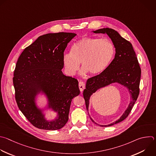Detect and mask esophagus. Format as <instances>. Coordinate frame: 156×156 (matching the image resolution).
Returning a JSON list of instances; mask_svg holds the SVG:
<instances>
[{
    "instance_id": "obj_1",
    "label": "esophagus",
    "mask_w": 156,
    "mask_h": 156,
    "mask_svg": "<svg viewBox=\"0 0 156 156\" xmlns=\"http://www.w3.org/2000/svg\"><path fill=\"white\" fill-rule=\"evenodd\" d=\"M78 86H79V89H80V91L83 92V90L85 89V83L84 82L80 81V82H79Z\"/></svg>"
}]
</instances>
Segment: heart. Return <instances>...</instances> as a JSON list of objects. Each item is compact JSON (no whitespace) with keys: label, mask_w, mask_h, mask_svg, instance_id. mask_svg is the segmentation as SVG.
Instances as JSON below:
<instances>
[{"label":"heart","mask_w":156,"mask_h":156,"mask_svg":"<svg viewBox=\"0 0 156 156\" xmlns=\"http://www.w3.org/2000/svg\"><path fill=\"white\" fill-rule=\"evenodd\" d=\"M115 54L113 43L108 38L84 37L75 43L69 53L63 55L62 61L66 72L73 75L79 70L81 73L97 75L104 72L113 61Z\"/></svg>","instance_id":"b5f03b06"}]
</instances>
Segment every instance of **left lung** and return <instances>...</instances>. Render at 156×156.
Listing matches in <instances>:
<instances>
[{"mask_svg": "<svg viewBox=\"0 0 156 156\" xmlns=\"http://www.w3.org/2000/svg\"><path fill=\"white\" fill-rule=\"evenodd\" d=\"M92 32L95 34H107L114 44L116 53L114 59L104 72L87 80L83 97L87 112L90 97L92 94L112 83H117L124 86L130 94L131 100L127 109L119 119L112 124L99 125L89 116L95 124L101 127H108L122 121L130 114L140 92L141 69L132 44L117 31L111 28H103Z\"/></svg>", "mask_w": 156, "mask_h": 156, "instance_id": "obj_1", "label": "left lung"}]
</instances>
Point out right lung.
<instances>
[{
	"mask_svg": "<svg viewBox=\"0 0 156 156\" xmlns=\"http://www.w3.org/2000/svg\"><path fill=\"white\" fill-rule=\"evenodd\" d=\"M76 35L59 32L40 36L22 52L16 64L13 78L18 107L35 127L48 130L62 128L69 120L72 99L80 93L78 81L62 72V58L67 44ZM41 93L46 97L47 109L57 113L48 121L43 109L36 105Z\"/></svg>",
	"mask_w": 156,
	"mask_h": 156,
	"instance_id": "right-lung-1",
	"label": "right lung"
}]
</instances>
